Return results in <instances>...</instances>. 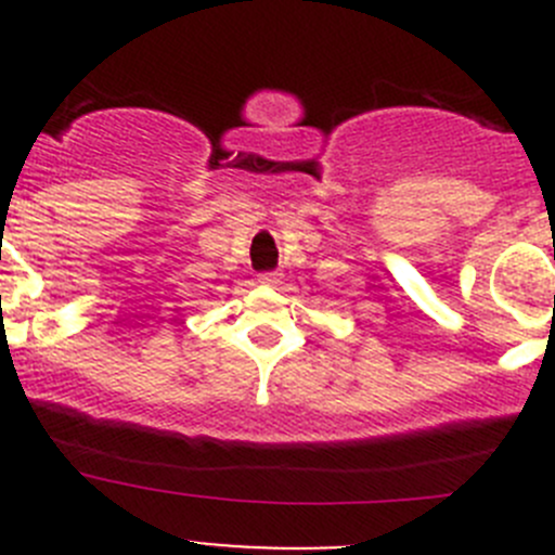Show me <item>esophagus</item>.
<instances>
[{"instance_id":"1","label":"esophagus","mask_w":555,"mask_h":555,"mask_svg":"<svg viewBox=\"0 0 555 555\" xmlns=\"http://www.w3.org/2000/svg\"><path fill=\"white\" fill-rule=\"evenodd\" d=\"M257 282L262 284V287H276L279 284V273H260V276H257Z\"/></svg>"}]
</instances>
